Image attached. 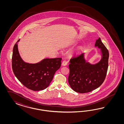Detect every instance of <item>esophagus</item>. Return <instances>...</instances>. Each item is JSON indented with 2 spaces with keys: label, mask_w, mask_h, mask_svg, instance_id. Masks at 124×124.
Instances as JSON below:
<instances>
[{
  "label": "esophagus",
  "mask_w": 124,
  "mask_h": 124,
  "mask_svg": "<svg viewBox=\"0 0 124 124\" xmlns=\"http://www.w3.org/2000/svg\"><path fill=\"white\" fill-rule=\"evenodd\" d=\"M62 65L63 66H65L67 64V62L66 61V60H64L63 62H62Z\"/></svg>",
  "instance_id": "34e87169"
}]
</instances>
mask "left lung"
<instances>
[{
  "mask_svg": "<svg viewBox=\"0 0 124 124\" xmlns=\"http://www.w3.org/2000/svg\"><path fill=\"white\" fill-rule=\"evenodd\" d=\"M95 46L101 49L102 53L101 59L97 64L86 62L84 53L73 57L70 60L68 82L76 92H90L100 86L105 79L108 68L109 51L100 38L96 40Z\"/></svg>",
  "mask_w": 124,
  "mask_h": 124,
  "instance_id": "8db88e82",
  "label": "left lung"
}]
</instances>
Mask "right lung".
Instances as JSON below:
<instances>
[{"mask_svg":"<svg viewBox=\"0 0 124 124\" xmlns=\"http://www.w3.org/2000/svg\"><path fill=\"white\" fill-rule=\"evenodd\" d=\"M13 50L12 67L16 78L29 89L43 90L48 87L55 72L60 68L61 58L45 59L36 64H29L23 60L19 55L17 43Z\"/></svg>","mask_w":124,"mask_h":124,"instance_id":"obj_1","label":"right lung"}]
</instances>
